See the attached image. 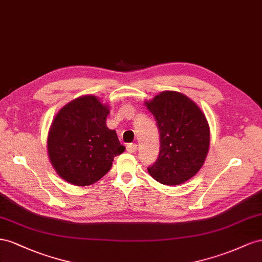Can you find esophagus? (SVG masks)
<instances>
[{
    "mask_svg": "<svg viewBox=\"0 0 262 262\" xmlns=\"http://www.w3.org/2000/svg\"><path fill=\"white\" fill-rule=\"evenodd\" d=\"M126 149H127V151L133 154L137 150V145L136 144H128L126 146Z\"/></svg>",
    "mask_w": 262,
    "mask_h": 262,
    "instance_id": "esophagus-1",
    "label": "esophagus"
}]
</instances>
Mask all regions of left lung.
Here are the masks:
<instances>
[{"mask_svg": "<svg viewBox=\"0 0 262 262\" xmlns=\"http://www.w3.org/2000/svg\"><path fill=\"white\" fill-rule=\"evenodd\" d=\"M145 105L160 133V151L148 168L156 181L178 185L190 180L204 164L210 148V126L198 104L177 91H163Z\"/></svg>", "mask_w": 262, "mask_h": 262, "instance_id": "left-lung-1", "label": "left lung"}]
</instances>
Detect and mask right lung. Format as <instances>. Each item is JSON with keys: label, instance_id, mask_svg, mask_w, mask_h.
Masks as SVG:
<instances>
[{"label": "right lung", "instance_id": "right-lung-1", "mask_svg": "<svg viewBox=\"0 0 262 262\" xmlns=\"http://www.w3.org/2000/svg\"><path fill=\"white\" fill-rule=\"evenodd\" d=\"M110 107L98 96L82 95L67 103L52 119L47 137L51 166L66 182L94 184L124 152L116 132L106 126Z\"/></svg>", "mask_w": 262, "mask_h": 262}]
</instances>
